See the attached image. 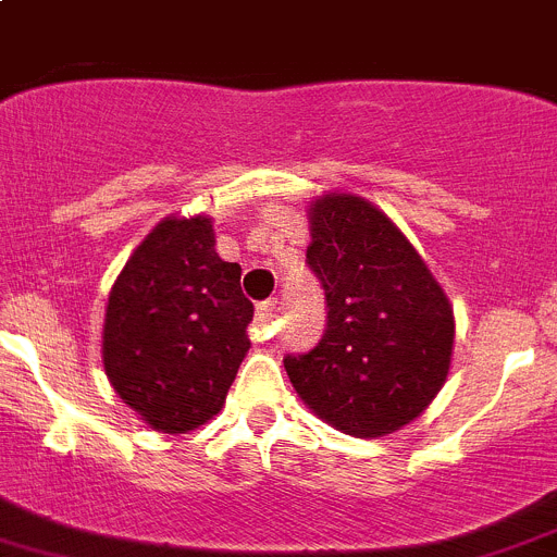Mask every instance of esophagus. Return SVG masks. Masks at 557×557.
<instances>
[{"mask_svg": "<svg viewBox=\"0 0 557 557\" xmlns=\"http://www.w3.org/2000/svg\"><path fill=\"white\" fill-rule=\"evenodd\" d=\"M275 312H278V304H275V300H264V304L257 306V329L262 336H270Z\"/></svg>", "mask_w": 557, "mask_h": 557, "instance_id": "esophagus-1", "label": "esophagus"}]
</instances>
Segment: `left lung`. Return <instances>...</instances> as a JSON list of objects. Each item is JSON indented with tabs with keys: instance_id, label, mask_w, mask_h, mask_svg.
Listing matches in <instances>:
<instances>
[{
	"instance_id": "1",
	"label": "left lung",
	"mask_w": 557,
	"mask_h": 557,
	"mask_svg": "<svg viewBox=\"0 0 557 557\" xmlns=\"http://www.w3.org/2000/svg\"><path fill=\"white\" fill-rule=\"evenodd\" d=\"M306 262L329 304L318 348L287 356L300 400L356 438L400 431L425 411L450 372L456 318L406 234L354 193L309 203Z\"/></svg>"
}]
</instances>
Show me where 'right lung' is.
Instances as JSON below:
<instances>
[{"label":"right lung","mask_w":557,"mask_h":557,"mask_svg":"<svg viewBox=\"0 0 557 557\" xmlns=\"http://www.w3.org/2000/svg\"><path fill=\"white\" fill-rule=\"evenodd\" d=\"M239 273L218 257L212 218L171 215L112 284L101 361L115 395L154 431H196L226 403L251 348Z\"/></svg>","instance_id":"obj_1"}]
</instances>
